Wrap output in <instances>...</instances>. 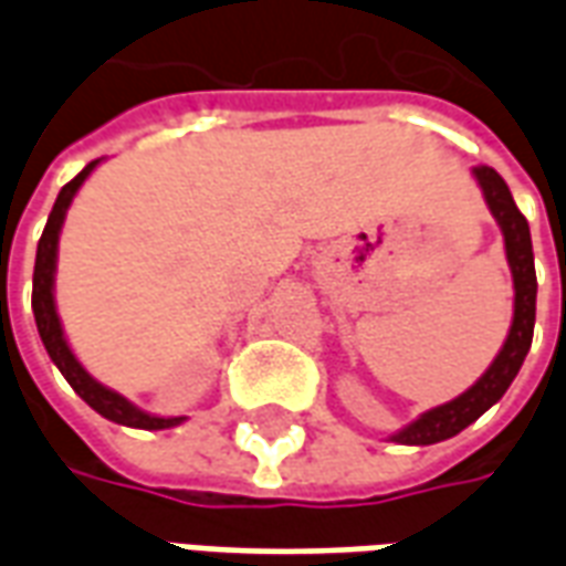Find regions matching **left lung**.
Listing matches in <instances>:
<instances>
[{
    "label": "left lung",
    "instance_id": "1",
    "mask_svg": "<svg viewBox=\"0 0 566 566\" xmlns=\"http://www.w3.org/2000/svg\"><path fill=\"white\" fill-rule=\"evenodd\" d=\"M479 185L485 190L488 209L497 218L503 239H506V260L512 266V284H515V315L506 343L494 357V364L488 367L482 379L475 381L470 391H463L458 400L446 406H437L412 424L400 430L394 442L403 446H433L442 439L461 433L463 427H470L475 418L488 412L506 394L512 379L518 376L524 364V355L534 339L536 321V272H534V245H531V227L524 221V214L515 206L510 187L491 166H475L473 169Z\"/></svg>",
    "mask_w": 566,
    "mask_h": 566
}]
</instances>
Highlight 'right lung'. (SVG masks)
I'll list each match as a JSON object with an SVG mask.
<instances>
[{
  "label": "right lung",
  "mask_w": 566,
  "mask_h": 566,
  "mask_svg": "<svg viewBox=\"0 0 566 566\" xmlns=\"http://www.w3.org/2000/svg\"><path fill=\"white\" fill-rule=\"evenodd\" d=\"M99 160L87 163L72 181H69L60 197H56L54 209L48 214V223H44V233L39 239V251H35V272H32V315H35V327H39V336H42L48 355L56 364V369L66 376V381L72 385V391L78 394L84 403L96 409L99 416L115 421V424L127 427H142V430H163V427L178 424L181 418H157L142 412L133 403H127L120 394L108 391L99 381L91 379L84 367H81L75 355L69 352L66 336H63V327H60V318H56L54 306V270H56V239H60V227H63V218H66V209L75 190L84 185V178L91 175V169Z\"/></svg>",
  "instance_id": "1"
}]
</instances>
